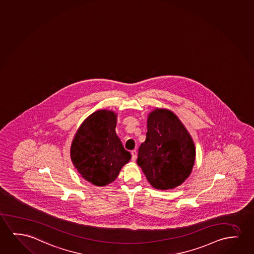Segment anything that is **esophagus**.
Here are the masks:
<instances>
[{
  "label": "esophagus",
  "instance_id": "1",
  "mask_svg": "<svg viewBox=\"0 0 254 254\" xmlns=\"http://www.w3.org/2000/svg\"><path fill=\"white\" fill-rule=\"evenodd\" d=\"M131 155H132V162H135V161H136L137 158V151L132 150V152H131Z\"/></svg>",
  "mask_w": 254,
  "mask_h": 254
}]
</instances>
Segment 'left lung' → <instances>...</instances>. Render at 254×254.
Wrapping results in <instances>:
<instances>
[{
	"label": "left lung",
	"mask_w": 254,
	"mask_h": 254,
	"mask_svg": "<svg viewBox=\"0 0 254 254\" xmlns=\"http://www.w3.org/2000/svg\"><path fill=\"white\" fill-rule=\"evenodd\" d=\"M147 138L137 164L156 190H172L190 176L195 160L191 135L172 111L155 108L147 116Z\"/></svg>",
	"instance_id": "1"
}]
</instances>
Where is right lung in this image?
Masks as SVG:
<instances>
[{
	"mask_svg": "<svg viewBox=\"0 0 254 254\" xmlns=\"http://www.w3.org/2000/svg\"><path fill=\"white\" fill-rule=\"evenodd\" d=\"M117 114L96 111L85 119L75 133L70 159L81 177L96 186L113 183L131 159L115 132Z\"/></svg>",
	"mask_w": 254,
	"mask_h": 254,
	"instance_id": "obj_1",
	"label": "right lung"
}]
</instances>
